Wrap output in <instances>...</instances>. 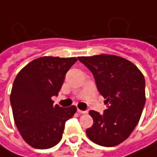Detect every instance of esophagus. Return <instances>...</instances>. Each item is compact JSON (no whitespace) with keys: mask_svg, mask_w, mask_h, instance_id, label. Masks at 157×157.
Returning a JSON list of instances; mask_svg holds the SVG:
<instances>
[{"mask_svg":"<svg viewBox=\"0 0 157 157\" xmlns=\"http://www.w3.org/2000/svg\"><path fill=\"white\" fill-rule=\"evenodd\" d=\"M77 112H78L79 113H87V111H82V110L77 109Z\"/></svg>","mask_w":157,"mask_h":157,"instance_id":"obj_1","label":"esophagus"}]
</instances>
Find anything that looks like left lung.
<instances>
[{
	"label": "left lung",
	"mask_w": 157,
	"mask_h": 157,
	"mask_svg": "<svg viewBox=\"0 0 157 157\" xmlns=\"http://www.w3.org/2000/svg\"><path fill=\"white\" fill-rule=\"evenodd\" d=\"M93 74L107 109L89 114L93 125L88 138L102 146H115L124 142L138 124L145 104V81L141 71L130 61L112 54L78 57Z\"/></svg>",
	"instance_id": "8db88e82"
}]
</instances>
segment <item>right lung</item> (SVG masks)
Returning a JSON list of instances; mask_svg holds the SVG:
<instances>
[{
  "mask_svg": "<svg viewBox=\"0 0 157 157\" xmlns=\"http://www.w3.org/2000/svg\"><path fill=\"white\" fill-rule=\"evenodd\" d=\"M75 57L44 56L24 66L13 84L10 101L14 123L21 137L37 149H48L61 141L65 122L76 113V107L53 105L64 77Z\"/></svg>",
  "mask_w": 157,
  "mask_h": 157,
  "instance_id": "add662e5",
  "label": "right lung"
}]
</instances>
